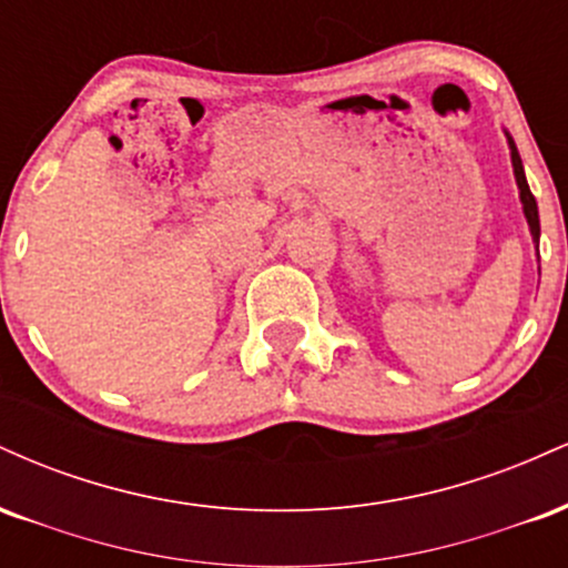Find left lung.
Here are the masks:
<instances>
[{
    "label": "left lung",
    "instance_id": "1",
    "mask_svg": "<svg viewBox=\"0 0 568 568\" xmlns=\"http://www.w3.org/2000/svg\"><path fill=\"white\" fill-rule=\"evenodd\" d=\"M507 135V143H510V158H513V173H515V181H518V189H520V202H524V216L529 221V230H531V237L534 243L539 247V211H537V200H534L529 184H526V173H524V162H520V154L518 149H515V141L510 139V133Z\"/></svg>",
    "mask_w": 568,
    "mask_h": 568
}]
</instances>
